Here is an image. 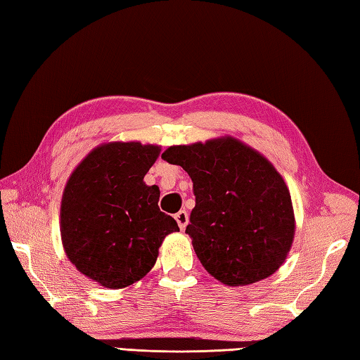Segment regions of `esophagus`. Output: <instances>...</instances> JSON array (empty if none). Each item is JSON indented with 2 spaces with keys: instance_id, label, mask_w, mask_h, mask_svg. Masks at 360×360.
<instances>
[{
  "instance_id": "obj_1",
  "label": "esophagus",
  "mask_w": 360,
  "mask_h": 360,
  "mask_svg": "<svg viewBox=\"0 0 360 360\" xmlns=\"http://www.w3.org/2000/svg\"><path fill=\"white\" fill-rule=\"evenodd\" d=\"M174 218H176V221H178L179 228H181V229H186L187 223H188V215H187L186 210H179V212L174 215Z\"/></svg>"
}]
</instances>
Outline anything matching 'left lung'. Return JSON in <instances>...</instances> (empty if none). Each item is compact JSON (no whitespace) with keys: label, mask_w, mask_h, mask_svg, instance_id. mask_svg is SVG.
<instances>
[{"label":"left lung","mask_w":360,"mask_h":360,"mask_svg":"<svg viewBox=\"0 0 360 360\" xmlns=\"http://www.w3.org/2000/svg\"><path fill=\"white\" fill-rule=\"evenodd\" d=\"M162 159L192 178L195 207L186 234L215 279L246 285L283 265L295 218L285 182L269 160L231 137L170 146Z\"/></svg>","instance_id":"8db88e82"}]
</instances>
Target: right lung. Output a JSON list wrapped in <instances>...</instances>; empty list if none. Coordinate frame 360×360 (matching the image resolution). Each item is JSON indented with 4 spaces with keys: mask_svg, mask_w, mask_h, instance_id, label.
Masks as SVG:
<instances>
[{
    "mask_svg": "<svg viewBox=\"0 0 360 360\" xmlns=\"http://www.w3.org/2000/svg\"><path fill=\"white\" fill-rule=\"evenodd\" d=\"M159 146L108 143L95 148L67 182L60 206L62 243L77 270L104 287L123 288L156 264L165 236L179 231L160 212L159 187L143 178Z\"/></svg>",
    "mask_w": 360,
    "mask_h": 360,
    "instance_id": "right-lung-1",
    "label": "right lung"
}]
</instances>
